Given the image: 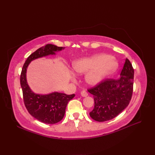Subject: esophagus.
Returning <instances> with one entry per match:
<instances>
[{"instance_id": "esophagus-1", "label": "esophagus", "mask_w": 155, "mask_h": 155, "mask_svg": "<svg viewBox=\"0 0 155 155\" xmlns=\"http://www.w3.org/2000/svg\"><path fill=\"white\" fill-rule=\"evenodd\" d=\"M81 96H82V97H87V96H88V93H87V92L85 91H81Z\"/></svg>"}]
</instances>
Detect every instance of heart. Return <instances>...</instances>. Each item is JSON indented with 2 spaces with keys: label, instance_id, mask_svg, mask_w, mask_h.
Instances as JSON below:
<instances>
[{
  "label": "heart",
  "instance_id": "1",
  "mask_svg": "<svg viewBox=\"0 0 155 155\" xmlns=\"http://www.w3.org/2000/svg\"><path fill=\"white\" fill-rule=\"evenodd\" d=\"M118 63L113 57L103 54L77 59L72 64V71L75 73H86L85 81L91 86L100 84L108 74L116 71ZM72 79L74 81V78L72 77Z\"/></svg>",
  "mask_w": 155,
  "mask_h": 155
}]
</instances>
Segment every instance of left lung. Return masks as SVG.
<instances>
[{
  "label": "left lung",
  "instance_id": "8db88e82",
  "mask_svg": "<svg viewBox=\"0 0 155 155\" xmlns=\"http://www.w3.org/2000/svg\"><path fill=\"white\" fill-rule=\"evenodd\" d=\"M134 69L128 58L125 59L120 77L117 79H105L88 89L93 95L94 107L89 113L98 122L113 119L127 108L132 98Z\"/></svg>",
  "mask_w": 155,
  "mask_h": 155
}]
</instances>
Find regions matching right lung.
I'll return each mask as SVG.
<instances>
[{
    "mask_svg": "<svg viewBox=\"0 0 155 155\" xmlns=\"http://www.w3.org/2000/svg\"><path fill=\"white\" fill-rule=\"evenodd\" d=\"M64 47L48 44L32 53L27 58L22 68L21 85L23 100L28 112L36 119L46 124H55L63 118L68 103L75 96L74 94L67 95L54 92L48 94H36L32 91L27 81V70L30 62L35 59L46 56L55 54Z\"/></svg>",
    "mask_w": 155,
    "mask_h": 155,
    "instance_id": "add662e5",
    "label": "right lung"
}]
</instances>
